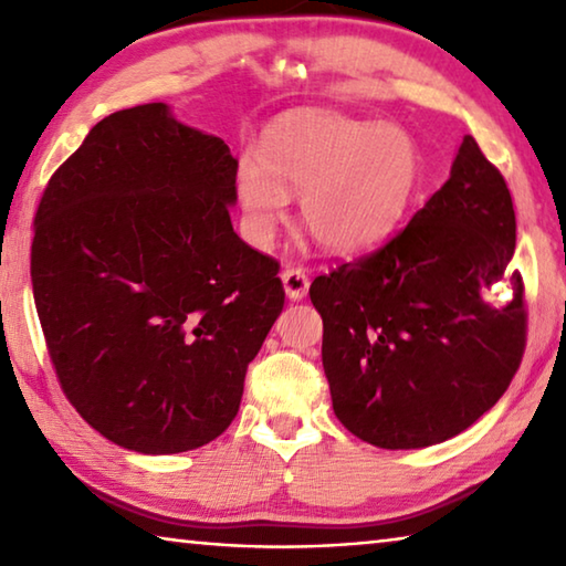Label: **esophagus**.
Segmentation results:
<instances>
[{
  "mask_svg": "<svg viewBox=\"0 0 566 566\" xmlns=\"http://www.w3.org/2000/svg\"><path fill=\"white\" fill-rule=\"evenodd\" d=\"M282 284L284 292L292 302H300L306 296V290H310V276H306L302 270H286L282 274Z\"/></svg>",
  "mask_w": 566,
  "mask_h": 566,
  "instance_id": "34e87169",
  "label": "esophagus"
}]
</instances>
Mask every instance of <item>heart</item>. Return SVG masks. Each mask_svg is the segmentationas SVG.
Returning a JSON list of instances; mask_svg holds the SVG:
<instances>
[{"label":"heart","mask_w":566,"mask_h":566,"mask_svg":"<svg viewBox=\"0 0 566 566\" xmlns=\"http://www.w3.org/2000/svg\"><path fill=\"white\" fill-rule=\"evenodd\" d=\"M421 155L397 124L339 114H296L264 134L262 159L244 155L234 195L244 237L270 247L300 195V219L332 254H357L381 242L417 197Z\"/></svg>","instance_id":"1"}]
</instances>
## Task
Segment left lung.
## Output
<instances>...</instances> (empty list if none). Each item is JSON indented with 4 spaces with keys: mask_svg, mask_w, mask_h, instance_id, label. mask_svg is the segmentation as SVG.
<instances>
[{
    "mask_svg": "<svg viewBox=\"0 0 566 566\" xmlns=\"http://www.w3.org/2000/svg\"><path fill=\"white\" fill-rule=\"evenodd\" d=\"M514 244L506 181L467 134L442 189L391 242L312 282L332 407L354 437L432 447L500 401L526 339ZM492 285L511 300L486 303Z\"/></svg>",
    "mask_w": 566,
    "mask_h": 566,
    "instance_id": "left-lung-1",
    "label": "left lung"
}]
</instances>
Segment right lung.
Returning <instances> with one entry per match:
<instances>
[{
	"label": "right lung",
	"mask_w": 566,
	"mask_h": 566,
	"mask_svg": "<svg viewBox=\"0 0 566 566\" xmlns=\"http://www.w3.org/2000/svg\"><path fill=\"white\" fill-rule=\"evenodd\" d=\"M237 159L169 104L114 112L54 171L32 290L66 399L139 454L209 444L284 306L280 264L237 237Z\"/></svg>",
	"instance_id": "1"
}]
</instances>
